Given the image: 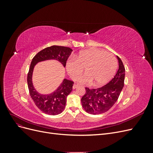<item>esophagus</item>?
<instances>
[{
  "instance_id": "obj_1",
  "label": "esophagus",
  "mask_w": 153,
  "mask_h": 153,
  "mask_svg": "<svg viewBox=\"0 0 153 153\" xmlns=\"http://www.w3.org/2000/svg\"><path fill=\"white\" fill-rule=\"evenodd\" d=\"M78 86H79V85H77V84H74V85H73V89H76V88H77Z\"/></svg>"
}]
</instances>
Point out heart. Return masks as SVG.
Segmentation results:
<instances>
[{
	"mask_svg": "<svg viewBox=\"0 0 153 153\" xmlns=\"http://www.w3.org/2000/svg\"><path fill=\"white\" fill-rule=\"evenodd\" d=\"M117 61L114 55L100 49L81 51L75 58L70 57L66 62V69L73 80H76L85 68L86 74L79 78L82 84L94 82L95 85L107 83L115 75Z\"/></svg>",
	"mask_w": 153,
	"mask_h": 153,
	"instance_id": "obj_1",
	"label": "heart"
}]
</instances>
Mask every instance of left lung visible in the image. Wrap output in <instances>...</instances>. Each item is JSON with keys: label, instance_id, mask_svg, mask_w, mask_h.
Wrapping results in <instances>:
<instances>
[{"label": "left lung", "instance_id": "left-lung-1", "mask_svg": "<svg viewBox=\"0 0 153 153\" xmlns=\"http://www.w3.org/2000/svg\"><path fill=\"white\" fill-rule=\"evenodd\" d=\"M119 69L114 77L107 84L96 89L85 87V94L81 103L85 112L90 114H101L112 107L117 101L124 87L125 68L118 56Z\"/></svg>", "mask_w": 153, "mask_h": 153}]
</instances>
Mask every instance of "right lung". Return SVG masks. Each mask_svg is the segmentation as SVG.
<instances>
[{"label":"right lung","instance_id":"obj_1","mask_svg":"<svg viewBox=\"0 0 153 153\" xmlns=\"http://www.w3.org/2000/svg\"><path fill=\"white\" fill-rule=\"evenodd\" d=\"M72 51V49L69 47L53 45L41 50L32 60L27 75V84L29 93L37 107L45 114L55 115L62 113L65 108L67 96L73 90L74 82L64 79L57 89L52 93L46 95L39 94L34 89L32 82L34 68L38 62L50 59L59 61L65 67L67 60Z\"/></svg>","mask_w":153,"mask_h":153}]
</instances>
